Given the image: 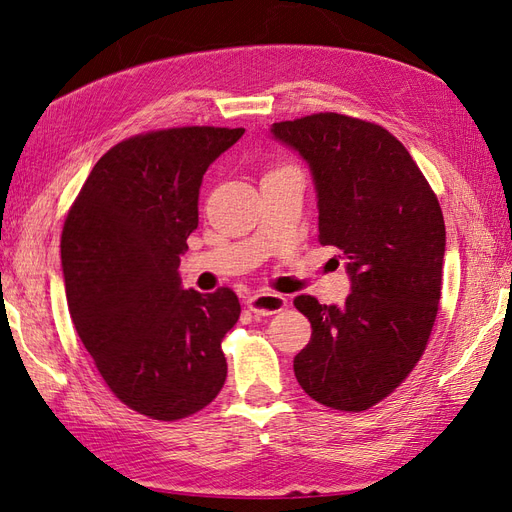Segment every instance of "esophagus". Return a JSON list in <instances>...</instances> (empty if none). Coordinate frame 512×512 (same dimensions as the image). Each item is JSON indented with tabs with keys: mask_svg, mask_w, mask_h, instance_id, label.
I'll list each match as a JSON object with an SVG mask.
<instances>
[{
	"mask_svg": "<svg viewBox=\"0 0 512 512\" xmlns=\"http://www.w3.org/2000/svg\"><path fill=\"white\" fill-rule=\"evenodd\" d=\"M286 305H288V299L284 297V294L267 292V290L254 292L245 299V307L256 316H273L277 312H282Z\"/></svg>",
	"mask_w": 512,
	"mask_h": 512,
	"instance_id": "34e87169",
	"label": "esophagus"
}]
</instances>
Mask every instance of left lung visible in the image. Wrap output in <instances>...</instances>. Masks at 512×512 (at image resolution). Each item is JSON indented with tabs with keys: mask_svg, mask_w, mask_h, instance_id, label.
<instances>
[{
	"mask_svg": "<svg viewBox=\"0 0 512 512\" xmlns=\"http://www.w3.org/2000/svg\"><path fill=\"white\" fill-rule=\"evenodd\" d=\"M271 134L307 162L318 241L344 252L352 288L339 307L294 299L312 322L294 376L322 406L367 410L406 380L429 342L446 245L440 203L408 149L376 123L316 113L273 123Z\"/></svg>",
	"mask_w": 512,
	"mask_h": 512,
	"instance_id": "8db88e82",
	"label": "left lung"
}]
</instances>
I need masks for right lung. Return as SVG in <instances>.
<instances>
[{"label": "right lung", "instance_id": "right-lung-1", "mask_svg": "<svg viewBox=\"0 0 512 512\" xmlns=\"http://www.w3.org/2000/svg\"><path fill=\"white\" fill-rule=\"evenodd\" d=\"M243 132L126 138L96 162L61 232L76 333L115 397L156 421L203 410L226 380L222 339L239 320L237 294L183 290L177 269L198 226L203 175Z\"/></svg>", "mask_w": 512, "mask_h": 512}]
</instances>
